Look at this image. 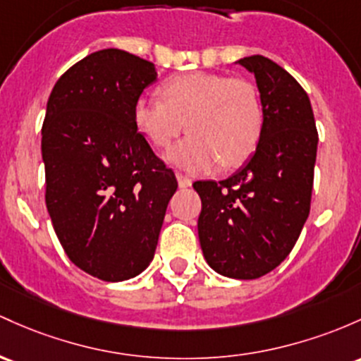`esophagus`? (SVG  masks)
<instances>
[{
  "instance_id": "esophagus-1",
  "label": "esophagus",
  "mask_w": 361,
  "mask_h": 361,
  "mask_svg": "<svg viewBox=\"0 0 361 361\" xmlns=\"http://www.w3.org/2000/svg\"><path fill=\"white\" fill-rule=\"evenodd\" d=\"M176 180H178V187H180V188H188V187H192V180H190L188 176H185V174L178 173V174H176Z\"/></svg>"
}]
</instances>
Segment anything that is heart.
<instances>
[{"mask_svg": "<svg viewBox=\"0 0 361 361\" xmlns=\"http://www.w3.org/2000/svg\"><path fill=\"white\" fill-rule=\"evenodd\" d=\"M164 101L138 97L133 121L152 147L166 149L187 123L190 135L166 152L188 173H209L221 162L235 168L252 156L264 128V109L252 82L228 75H180L161 89Z\"/></svg>", "mask_w": 361, "mask_h": 361, "instance_id": "b5f03b06", "label": "heart"}]
</instances>
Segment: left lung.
<instances>
[{
    "mask_svg": "<svg viewBox=\"0 0 361 361\" xmlns=\"http://www.w3.org/2000/svg\"><path fill=\"white\" fill-rule=\"evenodd\" d=\"M238 65L255 75L264 128L253 156L223 181H195L199 240L221 276L257 279L283 262L310 214L319 135L303 87L272 59Z\"/></svg>",
    "mask_w": 361,
    "mask_h": 361,
    "instance_id": "1",
    "label": "left lung"
}]
</instances>
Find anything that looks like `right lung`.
Returning a JSON list of instances; mask_svg holds the SVG:
<instances>
[{
  "instance_id": "add662e5",
  "label": "right lung",
  "mask_w": 361,
  "mask_h": 361,
  "mask_svg": "<svg viewBox=\"0 0 361 361\" xmlns=\"http://www.w3.org/2000/svg\"><path fill=\"white\" fill-rule=\"evenodd\" d=\"M156 80L154 63L111 47L75 63L47 101V212L71 262L109 283L149 267L178 188L133 121L135 101Z\"/></svg>"
}]
</instances>
